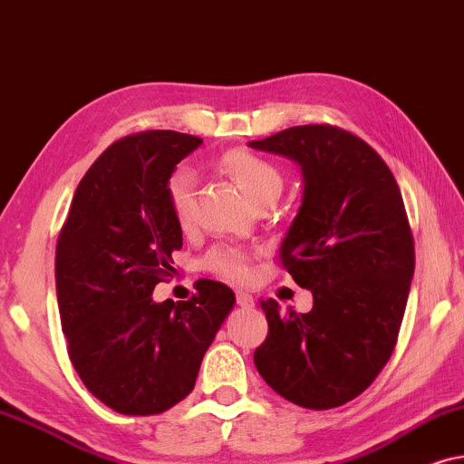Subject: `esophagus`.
Masks as SVG:
<instances>
[{"mask_svg":"<svg viewBox=\"0 0 464 464\" xmlns=\"http://www.w3.org/2000/svg\"><path fill=\"white\" fill-rule=\"evenodd\" d=\"M236 301L239 307H255V299H252V295L242 293V290H237L236 293Z\"/></svg>","mask_w":464,"mask_h":464,"instance_id":"esophagus-1","label":"esophagus"}]
</instances>
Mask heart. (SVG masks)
I'll list each match as a JSON object with an SVG mask.
<instances>
[{
  "label": "heart",
  "mask_w": 464,
  "mask_h": 464,
  "mask_svg": "<svg viewBox=\"0 0 464 464\" xmlns=\"http://www.w3.org/2000/svg\"><path fill=\"white\" fill-rule=\"evenodd\" d=\"M220 169L237 184V188L255 203H261L269 197H280L284 178L280 169L261 154L233 148L218 160ZM168 203L176 225L182 231H188L195 225V176L188 169H176L168 180ZM203 267L212 274L225 277L228 282H244L250 276L248 252L236 246H218L209 250L203 258Z\"/></svg>",
  "instance_id": "1"
}]
</instances>
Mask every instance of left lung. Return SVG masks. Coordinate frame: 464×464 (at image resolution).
I'll list each match as a JSON object with an SVG mask.
<instances>
[{"mask_svg": "<svg viewBox=\"0 0 464 464\" xmlns=\"http://www.w3.org/2000/svg\"><path fill=\"white\" fill-rule=\"evenodd\" d=\"M250 146L304 171L280 265L314 295L307 314L261 301L269 333L255 365L290 403L331 410L367 391L397 343L416 263L403 197L384 159L342 127H290Z\"/></svg>", "mask_w": 464, "mask_h": 464, "instance_id": "1", "label": "left lung"}]
</instances>
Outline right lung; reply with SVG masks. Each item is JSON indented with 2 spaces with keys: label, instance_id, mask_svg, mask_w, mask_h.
Masks as SVG:
<instances>
[{
  "label": "right lung",
  "instance_id": "1",
  "mask_svg": "<svg viewBox=\"0 0 464 464\" xmlns=\"http://www.w3.org/2000/svg\"><path fill=\"white\" fill-rule=\"evenodd\" d=\"M201 141L163 129L114 141L80 180L57 237L67 356L86 391L125 416L163 413L188 397L236 304L214 280H197L188 301H152L174 271L171 252L182 248L168 180Z\"/></svg>",
  "mask_w": 464,
  "mask_h": 464
}]
</instances>
